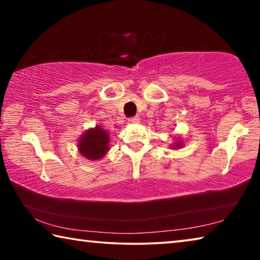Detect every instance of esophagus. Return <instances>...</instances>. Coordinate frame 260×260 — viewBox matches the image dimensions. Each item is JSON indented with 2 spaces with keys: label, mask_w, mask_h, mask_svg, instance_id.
Instances as JSON below:
<instances>
[{
  "label": "esophagus",
  "mask_w": 260,
  "mask_h": 260,
  "mask_svg": "<svg viewBox=\"0 0 260 260\" xmlns=\"http://www.w3.org/2000/svg\"><path fill=\"white\" fill-rule=\"evenodd\" d=\"M140 121V118L139 117H132V118H129L128 119V122L129 124H136V122H139Z\"/></svg>",
  "instance_id": "obj_1"
}]
</instances>
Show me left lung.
<instances>
[{
	"mask_svg": "<svg viewBox=\"0 0 260 260\" xmlns=\"http://www.w3.org/2000/svg\"><path fill=\"white\" fill-rule=\"evenodd\" d=\"M177 147H181V142H179V143H177Z\"/></svg>",
	"mask_w": 260,
	"mask_h": 260,
	"instance_id": "8db88e82",
	"label": "left lung"
}]
</instances>
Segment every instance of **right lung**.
Listing matches in <instances>:
<instances>
[{
	"instance_id": "right-lung-1",
	"label": "right lung",
	"mask_w": 260,
	"mask_h": 260,
	"mask_svg": "<svg viewBox=\"0 0 260 260\" xmlns=\"http://www.w3.org/2000/svg\"><path fill=\"white\" fill-rule=\"evenodd\" d=\"M79 151L88 159H100L109 150V133L100 126L88 129L79 140Z\"/></svg>"
}]
</instances>
